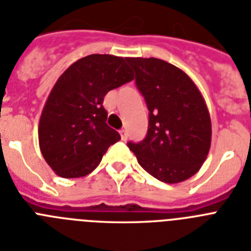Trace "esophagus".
Returning <instances> with one entry per match:
<instances>
[{"label": "esophagus", "instance_id": "34e87169", "mask_svg": "<svg viewBox=\"0 0 251 251\" xmlns=\"http://www.w3.org/2000/svg\"><path fill=\"white\" fill-rule=\"evenodd\" d=\"M120 135H121V139L122 140H126L127 139V131L125 129L120 130Z\"/></svg>", "mask_w": 251, "mask_h": 251}]
</instances>
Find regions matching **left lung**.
Wrapping results in <instances>:
<instances>
[{
	"instance_id": "obj_1",
	"label": "left lung",
	"mask_w": 251,
	"mask_h": 251,
	"mask_svg": "<svg viewBox=\"0 0 251 251\" xmlns=\"http://www.w3.org/2000/svg\"><path fill=\"white\" fill-rule=\"evenodd\" d=\"M144 97L150 119L140 143L127 147L147 173L165 183L196 174L211 144L206 103L192 79L178 67L156 58H127Z\"/></svg>"
}]
</instances>
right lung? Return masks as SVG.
<instances>
[{
    "label": "right lung",
    "instance_id": "obj_1",
    "mask_svg": "<svg viewBox=\"0 0 251 251\" xmlns=\"http://www.w3.org/2000/svg\"><path fill=\"white\" fill-rule=\"evenodd\" d=\"M126 59L87 55L68 67L52 87L41 115L38 140L45 161L59 176L90 174L108 147L121 139L105 122L103 100L108 91L134 78Z\"/></svg>",
    "mask_w": 251,
    "mask_h": 251
}]
</instances>
